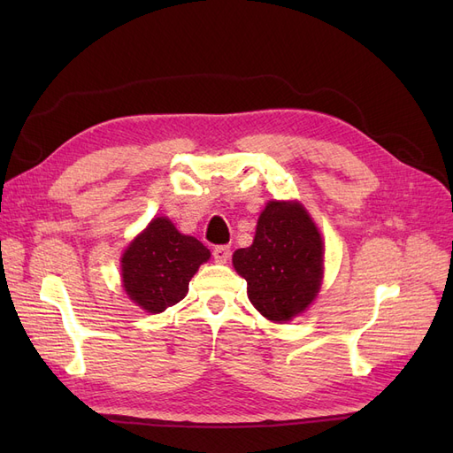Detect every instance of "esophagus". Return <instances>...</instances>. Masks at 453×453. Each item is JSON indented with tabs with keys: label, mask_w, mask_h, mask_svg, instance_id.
<instances>
[{
	"label": "esophagus",
	"mask_w": 453,
	"mask_h": 453,
	"mask_svg": "<svg viewBox=\"0 0 453 453\" xmlns=\"http://www.w3.org/2000/svg\"><path fill=\"white\" fill-rule=\"evenodd\" d=\"M213 258L217 260V263H226V260L230 258L228 245H217V248L213 250Z\"/></svg>",
	"instance_id": "1"
}]
</instances>
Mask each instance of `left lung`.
Returning <instances> with one entry per match:
<instances>
[{"label":"left lung","mask_w":453,"mask_h":453,"mask_svg":"<svg viewBox=\"0 0 453 453\" xmlns=\"http://www.w3.org/2000/svg\"><path fill=\"white\" fill-rule=\"evenodd\" d=\"M248 281L251 304L270 321L304 311L323 278V242L303 205L270 202L260 213L251 248L232 255Z\"/></svg>","instance_id":"obj_1"}]
</instances>
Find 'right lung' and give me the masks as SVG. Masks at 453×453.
<instances>
[{
  "label": "right lung",
  "instance_id": "right-lung-1",
  "mask_svg": "<svg viewBox=\"0 0 453 453\" xmlns=\"http://www.w3.org/2000/svg\"><path fill=\"white\" fill-rule=\"evenodd\" d=\"M208 258L202 242L157 217L122 257L125 291L143 310L160 313L185 298L190 278Z\"/></svg>",
  "mask_w": 453,
  "mask_h": 453
}]
</instances>
